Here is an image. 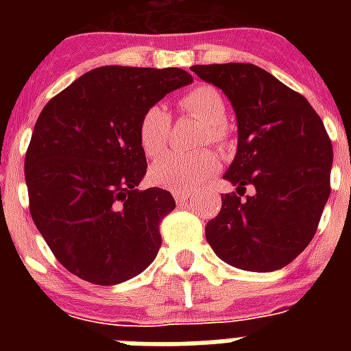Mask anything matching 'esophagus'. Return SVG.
<instances>
[{
	"label": "esophagus",
	"mask_w": 351,
	"mask_h": 351,
	"mask_svg": "<svg viewBox=\"0 0 351 351\" xmlns=\"http://www.w3.org/2000/svg\"><path fill=\"white\" fill-rule=\"evenodd\" d=\"M175 195V200L178 206H184V204H189L191 202V195L189 193H184V191H173Z\"/></svg>",
	"instance_id": "esophagus-1"
}]
</instances>
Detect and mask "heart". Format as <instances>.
<instances>
[{"instance_id": "heart-1", "label": "heart", "mask_w": 351, "mask_h": 351, "mask_svg": "<svg viewBox=\"0 0 351 351\" xmlns=\"http://www.w3.org/2000/svg\"><path fill=\"white\" fill-rule=\"evenodd\" d=\"M182 114L206 125L200 143L222 142L228 121V104L211 85H197L178 98ZM171 136V114L164 106L154 104L143 111L138 121V143L147 158H156L167 149ZM219 156L213 151L197 154H167L151 165L149 176L154 184L173 191H193L208 176L219 169Z\"/></svg>"}]
</instances>
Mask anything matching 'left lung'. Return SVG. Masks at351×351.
Here are the masks:
<instances>
[{
	"mask_svg": "<svg viewBox=\"0 0 351 351\" xmlns=\"http://www.w3.org/2000/svg\"><path fill=\"white\" fill-rule=\"evenodd\" d=\"M222 89L237 114L239 147L224 175L237 186L206 226L220 261L275 271L306 250L330 197L333 147L310 101L253 63L195 65ZM256 193L242 199L245 189Z\"/></svg>",
	"mask_w": 351,
	"mask_h": 351,
	"instance_id": "1",
	"label": "left lung"
}]
</instances>
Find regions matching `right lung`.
I'll return each mask as SVG.
<instances>
[{
  "label": "right lung",
  "instance_id": "obj_1",
  "mask_svg": "<svg viewBox=\"0 0 351 351\" xmlns=\"http://www.w3.org/2000/svg\"><path fill=\"white\" fill-rule=\"evenodd\" d=\"M191 82L182 69L109 65L74 80L40 112L25 154L30 217L73 275L112 286L154 261L160 222L176 204L160 187L136 189L147 171L138 121Z\"/></svg>",
  "mask_w": 351,
  "mask_h": 351
}]
</instances>
